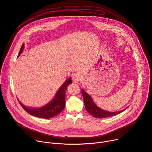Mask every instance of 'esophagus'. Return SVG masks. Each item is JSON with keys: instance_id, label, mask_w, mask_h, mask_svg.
<instances>
[{"instance_id": "obj_1", "label": "esophagus", "mask_w": 152, "mask_h": 152, "mask_svg": "<svg viewBox=\"0 0 152 152\" xmlns=\"http://www.w3.org/2000/svg\"><path fill=\"white\" fill-rule=\"evenodd\" d=\"M82 79V75L79 73H76L73 75L72 77V80L75 83H77V82Z\"/></svg>"}]
</instances>
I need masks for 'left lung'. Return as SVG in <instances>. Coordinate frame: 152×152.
Masks as SVG:
<instances>
[{"label": "left lung", "instance_id": "obj_1", "mask_svg": "<svg viewBox=\"0 0 152 152\" xmlns=\"http://www.w3.org/2000/svg\"><path fill=\"white\" fill-rule=\"evenodd\" d=\"M81 93L82 94V96H83L84 98V104H85V107L87 111L91 115L93 116L96 118H107V117H111L115 115H117L123 111H124L125 110H121V111L119 112H107L105 111V110H103L99 108L97 105H96L93 102L91 96L87 93L83 89H82Z\"/></svg>", "mask_w": 152, "mask_h": 152}]
</instances>
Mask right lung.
<instances>
[{
    "label": "right lung",
    "mask_w": 152,
    "mask_h": 152,
    "mask_svg": "<svg viewBox=\"0 0 152 152\" xmlns=\"http://www.w3.org/2000/svg\"><path fill=\"white\" fill-rule=\"evenodd\" d=\"M23 48L24 45L23 44L20 48L18 56H19L22 53ZM71 79V77L69 78L64 82V84L58 90L53 100L42 107L37 108H30L23 105L19 101V104L25 111L32 116L45 119H49L56 116L62 112V110L65 108V91L67 87L70 84H72V80Z\"/></svg>",
    "instance_id": "1"
}]
</instances>
